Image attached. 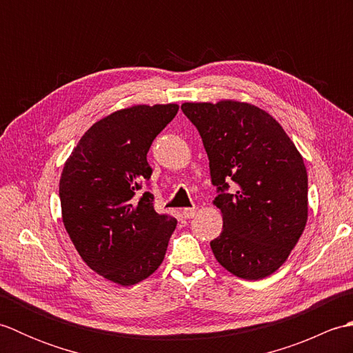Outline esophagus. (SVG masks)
<instances>
[{"label": "esophagus", "mask_w": 353, "mask_h": 353, "mask_svg": "<svg viewBox=\"0 0 353 353\" xmlns=\"http://www.w3.org/2000/svg\"><path fill=\"white\" fill-rule=\"evenodd\" d=\"M196 211H197L196 208H185L182 211L183 219H192V216H196Z\"/></svg>", "instance_id": "esophagus-1"}]
</instances>
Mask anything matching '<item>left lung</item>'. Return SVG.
<instances>
[{"label": "left lung", "mask_w": 353, "mask_h": 353, "mask_svg": "<svg viewBox=\"0 0 353 353\" xmlns=\"http://www.w3.org/2000/svg\"><path fill=\"white\" fill-rule=\"evenodd\" d=\"M197 127L219 196L223 230L211 241L220 265L241 279L273 274L308 220L303 157L276 119L250 103H183Z\"/></svg>", "instance_id": "8db88e82"}]
</instances>
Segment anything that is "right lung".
Wrapping results in <instances>:
<instances>
[{
  "mask_svg": "<svg viewBox=\"0 0 353 353\" xmlns=\"http://www.w3.org/2000/svg\"><path fill=\"white\" fill-rule=\"evenodd\" d=\"M179 106L137 104L91 125L65 162L59 183L62 220L86 265L123 287L153 274L177 220L157 214L153 194L137 197L152 168L153 139Z\"/></svg>",
  "mask_w": 353,
  "mask_h": 353,
  "instance_id": "add662e5",
  "label": "right lung"
}]
</instances>
